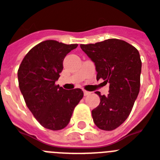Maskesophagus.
Wrapping results in <instances>:
<instances>
[{"mask_svg":"<svg viewBox=\"0 0 160 160\" xmlns=\"http://www.w3.org/2000/svg\"><path fill=\"white\" fill-rule=\"evenodd\" d=\"M89 94H90V92H88V91L84 90V96H87V95H89Z\"/></svg>","mask_w":160,"mask_h":160,"instance_id":"obj_1","label":"esophagus"}]
</instances>
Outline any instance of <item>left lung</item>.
Segmentation results:
<instances>
[{
    "instance_id": "8db88e82",
    "label": "left lung",
    "mask_w": 160,
    "mask_h": 160,
    "mask_svg": "<svg viewBox=\"0 0 160 160\" xmlns=\"http://www.w3.org/2000/svg\"><path fill=\"white\" fill-rule=\"evenodd\" d=\"M80 48L95 64L97 80L109 83V94L101 95L100 104L92 111L98 128L111 131L128 117L140 90L142 61L138 49L126 41L108 39L80 45Z\"/></svg>"
}]
</instances>
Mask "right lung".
I'll use <instances>...</instances> for the list:
<instances>
[{
  "label": "right lung",
  "mask_w": 160,
  "mask_h": 160,
  "mask_svg": "<svg viewBox=\"0 0 160 160\" xmlns=\"http://www.w3.org/2000/svg\"><path fill=\"white\" fill-rule=\"evenodd\" d=\"M77 46L53 40L42 41L27 53L18 70V85L27 107L48 129L65 128L84 96L80 88L66 90L55 84L63 69L64 58Z\"/></svg>",
  "instance_id": "right-lung-1"
}]
</instances>
